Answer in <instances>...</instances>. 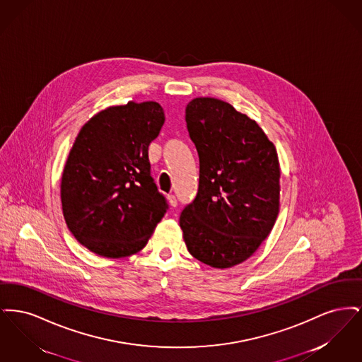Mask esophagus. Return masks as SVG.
I'll list each match as a JSON object with an SVG mask.
<instances>
[{"label":"esophagus","instance_id":"obj_1","mask_svg":"<svg viewBox=\"0 0 362 362\" xmlns=\"http://www.w3.org/2000/svg\"><path fill=\"white\" fill-rule=\"evenodd\" d=\"M167 198H168V202H170L171 206L175 207L177 205V201H176V197H175V195H168Z\"/></svg>","mask_w":362,"mask_h":362}]
</instances>
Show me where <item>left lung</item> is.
<instances>
[{"instance_id": "8db88e82", "label": "left lung", "mask_w": 362, "mask_h": 362, "mask_svg": "<svg viewBox=\"0 0 362 362\" xmlns=\"http://www.w3.org/2000/svg\"><path fill=\"white\" fill-rule=\"evenodd\" d=\"M186 123L199 157V186L179 225L194 258L229 269L250 258L276 224V146L257 122L216 98L192 99Z\"/></svg>"}]
</instances>
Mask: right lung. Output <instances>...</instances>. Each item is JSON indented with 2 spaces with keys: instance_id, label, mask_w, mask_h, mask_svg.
Segmentation results:
<instances>
[{
  "instance_id": "add662e5",
  "label": "right lung",
  "mask_w": 362,
  "mask_h": 362,
  "mask_svg": "<svg viewBox=\"0 0 362 362\" xmlns=\"http://www.w3.org/2000/svg\"><path fill=\"white\" fill-rule=\"evenodd\" d=\"M165 121L156 102L111 105L81 127L61 179L73 236L104 258L139 252L167 211L151 176L149 144Z\"/></svg>"
}]
</instances>
